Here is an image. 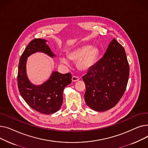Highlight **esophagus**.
<instances>
[{"mask_svg":"<svg viewBox=\"0 0 148 148\" xmlns=\"http://www.w3.org/2000/svg\"><path fill=\"white\" fill-rule=\"evenodd\" d=\"M79 77H77V76H75V75H74V76H73L72 77V81L73 82H77V81H78V80H79Z\"/></svg>","mask_w":148,"mask_h":148,"instance_id":"1","label":"esophagus"}]
</instances>
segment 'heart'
Returning a JSON list of instances; mask_svg holds the SVG:
<instances>
[{"label": "heart", "instance_id": "b5f03b06", "mask_svg": "<svg viewBox=\"0 0 148 148\" xmlns=\"http://www.w3.org/2000/svg\"><path fill=\"white\" fill-rule=\"evenodd\" d=\"M100 50L95 45L89 44L79 47L68 53L67 57L61 56L59 60L61 63L69 65V60L77 62V66L81 71H87L95 65L99 56Z\"/></svg>", "mask_w": 148, "mask_h": 148}]
</instances>
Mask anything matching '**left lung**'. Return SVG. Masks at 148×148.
Wrapping results in <instances>:
<instances>
[{
	"label": "left lung",
	"instance_id": "obj_1",
	"mask_svg": "<svg viewBox=\"0 0 148 148\" xmlns=\"http://www.w3.org/2000/svg\"><path fill=\"white\" fill-rule=\"evenodd\" d=\"M129 73L125 49L113 39L103 57L82 77L86 85V104L97 112L115 106L125 91Z\"/></svg>",
	"mask_w": 148,
	"mask_h": 148
}]
</instances>
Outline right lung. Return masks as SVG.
<instances>
[{
  "mask_svg": "<svg viewBox=\"0 0 148 148\" xmlns=\"http://www.w3.org/2000/svg\"><path fill=\"white\" fill-rule=\"evenodd\" d=\"M47 42L38 38L28 44L20 59L17 81L20 94L26 103L39 113L50 114L60 109L63 103L64 89L71 83L72 77L70 73L63 74L53 71L49 79L41 84L36 85L29 80L26 73L28 57L37 52L52 58L56 57Z\"/></svg>",
  "mask_w": 148,
  "mask_h": 148,
  "instance_id": "add662e5",
  "label": "right lung"
}]
</instances>
